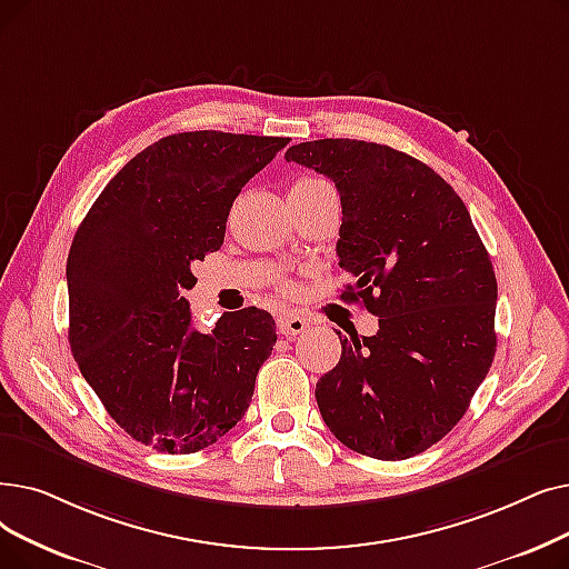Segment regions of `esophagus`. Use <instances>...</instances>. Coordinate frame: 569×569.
Segmentation results:
<instances>
[{"instance_id":"1","label":"esophagus","mask_w":569,"mask_h":569,"mask_svg":"<svg viewBox=\"0 0 569 569\" xmlns=\"http://www.w3.org/2000/svg\"><path fill=\"white\" fill-rule=\"evenodd\" d=\"M307 328H309L307 318H302V316H298V313H288V316H281V318L277 320V330H279V335H283V337H298V335H302Z\"/></svg>"}]
</instances>
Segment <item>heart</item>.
I'll list each match as a JSON object with an SVG mask.
<instances>
[{
	"mask_svg": "<svg viewBox=\"0 0 569 569\" xmlns=\"http://www.w3.org/2000/svg\"><path fill=\"white\" fill-rule=\"evenodd\" d=\"M318 183H323V181H320V179H313V177H302V179H298V181H295V183L290 186V192L307 190V188H313V186H318Z\"/></svg>",
	"mask_w": 569,
	"mask_h": 569,
	"instance_id": "1",
	"label": "heart"
}]
</instances>
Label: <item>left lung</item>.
Listing matches in <instances>:
<instances>
[{"instance_id":"left-lung-1","label":"left lung","mask_w":569,"mask_h":569,"mask_svg":"<svg viewBox=\"0 0 569 569\" xmlns=\"http://www.w3.org/2000/svg\"><path fill=\"white\" fill-rule=\"evenodd\" d=\"M286 160L335 181L341 197L343 300L379 316L372 337L341 339L316 383L330 432L356 453L405 460L449 435L496 358L498 281L458 192L390 146L318 139ZM341 335V332H337Z\"/></svg>"}]
</instances>
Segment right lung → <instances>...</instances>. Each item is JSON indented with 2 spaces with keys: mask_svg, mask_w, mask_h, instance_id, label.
Instances as JSON below:
<instances>
[{
  "mask_svg": "<svg viewBox=\"0 0 569 569\" xmlns=\"http://www.w3.org/2000/svg\"><path fill=\"white\" fill-rule=\"evenodd\" d=\"M286 137L169 134L107 183L67 258L69 346L113 421L162 453H197L230 432L277 341L274 318L246 307L204 335L183 290L223 246L234 197Z\"/></svg>",
  "mask_w": 569,
  "mask_h": 569,
  "instance_id": "obj_1",
  "label": "right lung"
}]
</instances>
